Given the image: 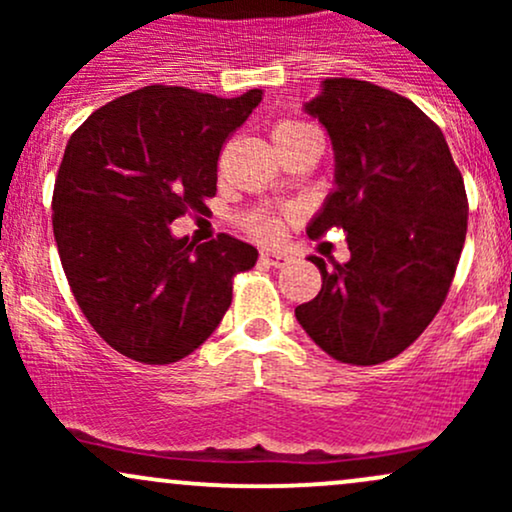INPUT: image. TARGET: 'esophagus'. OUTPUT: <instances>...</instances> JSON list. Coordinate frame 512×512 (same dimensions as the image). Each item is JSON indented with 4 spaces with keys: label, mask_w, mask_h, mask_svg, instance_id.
I'll list each match as a JSON object with an SVG mask.
<instances>
[{
    "label": "esophagus",
    "mask_w": 512,
    "mask_h": 512,
    "mask_svg": "<svg viewBox=\"0 0 512 512\" xmlns=\"http://www.w3.org/2000/svg\"><path fill=\"white\" fill-rule=\"evenodd\" d=\"M262 262L272 264V267H284V264L291 262V257L281 250H262Z\"/></svg>",
    "instance_id": "obj_1"
}]
</instances>
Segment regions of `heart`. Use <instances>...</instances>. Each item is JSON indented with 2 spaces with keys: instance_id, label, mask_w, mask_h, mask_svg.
<instances>
[{
  "instance_id": "b5f03b06",
  "label": "heart",
  "mask_w": 512,
  "mask_h": 512,
  "mask_svg": "<svg viewBox=\"0 0 512 512\" xmlns=\"http://www.w3.org/2000/svg\"><path fill=\"white\" fill-rule=\"evenodd\" d=\"M310 125H305V122H298V120H281L279 125H274L272 129V137L279 139V137H289L293 132H301V129H308ZM279 219H274V216H257V219L250 221V231L255 233V236L260 238H274L279 236Z\"/></svg>"
}]
</instances>
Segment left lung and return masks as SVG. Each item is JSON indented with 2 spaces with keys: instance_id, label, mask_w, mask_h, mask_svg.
<instances>
[{
  "instance_id": "left-lung-1",
  "label": "left lung",
  "mask_w": 512,
  "mask_h": 512,
  "mask_svg": "<svg viewBox=\"0 0 512 512\" xmlns=\"http://www.w3.org/2000/svg\"><path fill=\"white\" fill-rule=\"evenodd\" d=\"M303 110L334 151V187L305 231L344 228L351 257H308L322 289L296 320L337 361L375 366L402 354L448 296L467 236L464 180L440 127L395 91L334 76Z\"/></svg>"
}]
</instances>
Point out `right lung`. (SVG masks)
Returning a JSON list of instances; mask_svg holds the SVG:
<instances>
[{
	"label": "right lung",
	"mask_w": 512,
	"mask_h": 512,
	"mask_svg": "<svg viewBox=\"0 0 512 512\" xmlns=\"http://www.w3.org/2000/svg\"><path fill=\"white\" fill-rule=\"evenodd\" d=\"M262 88L219 98L144 86L103 105L72 134L52 197V231L81 313L134 361L163 366L221 325L233 276L257 250L226 233L195 245L170 223L216 195V161Z\"/></svg>",
	"instance_id": "1"
}]
</instances>
